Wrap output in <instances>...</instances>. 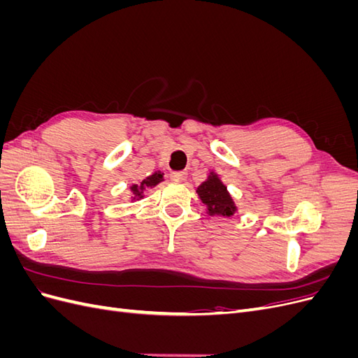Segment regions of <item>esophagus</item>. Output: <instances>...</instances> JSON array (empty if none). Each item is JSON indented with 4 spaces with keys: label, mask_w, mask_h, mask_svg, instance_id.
Returning <instances> with one entry per match:
<instances>
[{
    "label": "esophagus",
    "mask_w": 358,
    "mask_h": 358,
    "mask_svg": "<svg viewBox=\"0 0 358 358\" xmlns=\"http://www.w3.org/2000/svg\"><path fill=\"white\" fill-rule=\"evenodd\" d=\"M187 178H188V173L187 171H173L171 175H170V179L173 182H178V183L185 182Z\"/></svg>",
    "instance_id": "34e87169"
}]
</instances>
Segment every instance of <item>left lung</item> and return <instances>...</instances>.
Instances as JSON below:
<instances>
[{
	"instance_id": "1",
	"label": "left lung",
	"mask_w": 358,
	"mask_h": 358,
	"mask_svg": "<svg viewBox=\"0 0 358 358\" xmlns=\"http://www.w3.org/2000/svg\"><path fill=\"white\" fill-rule=\"evenodd\" d=\"M197 194L200 200L206 204V213L210 216L230 218L237 212L234 199L227 189V185L221 180L218 173H215L213 170L208 173V179L200 183Z\"/></svg>"
}]
</instances>
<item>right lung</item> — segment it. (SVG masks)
I'll return each instance as SVG.
<instances>
[{
    "label": "right lung",
    "instance_id": "obj_1",
    "mask_svg": "<svg viewBox=\"0 0 358 358\" xmlns=\"http://www.w3.org/2000/svg\"><path fill=\"white\" fill-rule=\"evenodd\" d=\"M162 180H164V173H161L158 170V171L152 173L150 176H148L146 179H143L140 183H133V185L129 187V191H131V197H129V200H131V201L142 200L145 197L143 192H145L146 188H154Z\"/></svg>",
    "mask_w": 358,
    "mask_h": 358
}]
</instances>
